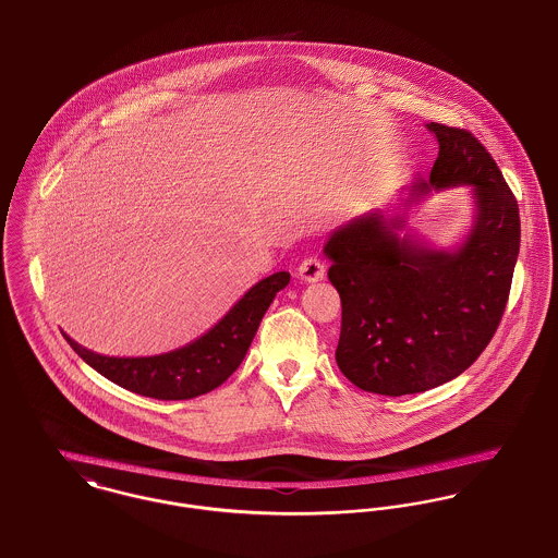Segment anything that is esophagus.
I'll return each instance as SVG.
<instances>
[{"label": "esophagus", "instance_id": "obj_1", "mask_svg": "<svg viewBox=\"0 0 558 558\" xmlns=\"http://www.w3.org/2000/svg\"><path fill=\"white\" fill-rule=\"evenodd\" d=\"M301 280L305 282H316L325 278V260L320 257H305L300 263L298 269Z\"/></svg>", "mask_w": 558, "mask_h": 558}]
</instances>
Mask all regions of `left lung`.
<instances>
[{
    "label": "left lung",
    "mask_w": 558,
    "mask_h": 558,
    "mask_svg": "<svg viewBox=\"0 0 558 558\" xmlns=\"http://www.w3.org/2000/svg\"><path fill=\"white\" fill-rule=\"evenodd\" d=\"M427 128L439 155L414 195L472 184L465 244L433 251L397 235L401 216L367 215L325 246L342 300L338 367L352 385L388 397L429 390L472 365L501 323L520 251L518 202L490 153L468 129Z\"/></svg>",
    "instance_id": "left-lung-1"
}]
</instances>
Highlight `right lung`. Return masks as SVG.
I'll use <instances>...</instances> for the list:
<instances>
[{
	"label": "right lung",
	"instance_id": "1",
	"mask_svg": "<svg viewBox=\"0 0 558 558\" xmlns=\"http://www.w3.org/2000/svg\"><path fill=\"white\" fill-rule=\"evenodd\" d=\"M291 282L289 271H276L257 282L225 318L199 340L172 352L142 359H119L90 352L63 336L74 352L104 378L131 392L178 401L206 395L222 385L244 361L269 303Z\"/></svg>",
	"mask_w": 558,
	"mask_h": 558
}]
</instances>
